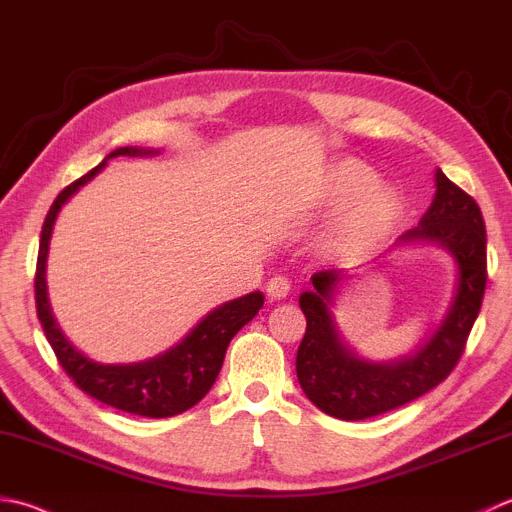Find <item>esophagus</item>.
<instances>
[{"mask_svg":"<svg viewBox=\"0 0 512 512\" xmlns=\"http://www.w3.org/2000/svg\"><path fill=\"white\" fill-rule=\"evenodd\" d=\"M266 293H268V297H273V299H284L290 293V282L284 275L270 277L268 284H266Z\"/></svg>","mask_w":512,"mask_h":512,"instance_id":"1","label":"esophagus"}]
</instances>
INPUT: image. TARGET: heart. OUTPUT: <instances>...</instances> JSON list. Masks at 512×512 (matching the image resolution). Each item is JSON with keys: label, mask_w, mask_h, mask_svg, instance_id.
<instances>
[{"label": "heart", "mask_w": 512, "mask_h": 512, "mask_svg": "<svg viewBox=\"0 0 512 512\" xmlns=\"http://www.w3.org/2000/svg\"><path fill=\"white\" fill-rule=\"evenodd\" d=\"M375 170L346 159L328 168L315 193V206L337 210L328 228L326 248L335 257L359 259L384 242L399 217V199L393 188L375 184Z\"/></svg>", "instance_id": "heart-1"}]
</instances>
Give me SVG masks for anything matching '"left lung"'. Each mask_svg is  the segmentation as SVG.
I'll use <instances>...</instances> for the list:
<instances>
[{"instance_id": "left-lung-1", "label": "left lung", "mask_w": 512, "mask_h": 512, "mask_svg": "<svg viewBox=\"0 0 512 512\" xmlns=\"http://www.w3.org/2000/svg\"><path fill=\"white\" fill-rule=\"evenodd\" d=\"M435 199L419 226L397 244L435 242L457 262V290L450 310L428 342L395 362H366L342 339L330 315L342 270H319L313 290L299 295L306 315V333L297 350V379L319 410L344 422L377 417L426 395L453 373L464 355L466 339L482 308L486 290V226L482 210L466 190L437 170Z\"/></svg>"}]
</instances>
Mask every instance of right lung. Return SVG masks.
I'll return each mask as SVG.
<instances>
[{"instance_id":"obj_1","label":"right lung","mask_w":512,"mask_h":512,"mask_svg":"<svg viewBox=\"0 0 512 512\" xmlns=\"http://www.w3.org/2000/svg\"><path fill=\"white\" fill-rule=\"evenodd\" d=\"M155 153L157 150L146 148H117L110 155H106L102 164L88 170L84 177H79L77 182L66 186L57 195L44 219L42 237H39L35 304L37 317L42 322L50 348L55 350L57 362L62 364L66 375L73 379L77 388H82L86 395L97 399V402L124 410V413L162 419L175 417L184 413V410L193 408L197 402H202L208 390L213 388L219 370H222L230 339L259 313V308L264 306V295L255 290V293L215 308L213 313H208L202 322L190 330L182 342L166 350L164 355H157L148 359V362L139 364L106 366L90 362L88 357H84L68 342L62 328L57 324V319L53 317V310H50L46 290V257L50 235H53L57 213L68 202L70 195H75L79 188L88 184L106 166L110 157H135Z\"/></svg>"}]
</instances>
